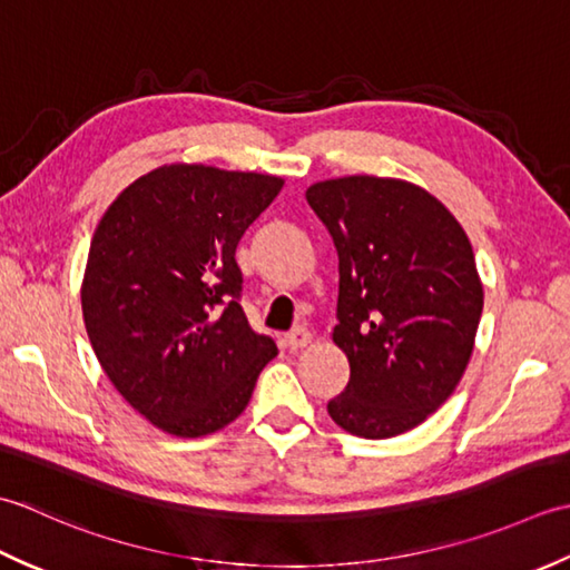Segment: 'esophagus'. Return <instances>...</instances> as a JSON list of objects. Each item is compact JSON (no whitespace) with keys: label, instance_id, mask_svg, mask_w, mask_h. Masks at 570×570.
<instances>
[{"label":"esophagus","instance_id":"esophagus-1","mask_svg":"<svg viewBox=\"0 0 570 570\" xmlns=\"http://www.w3.org/2000/svg\"><path fill=\"white\" fill-rule=\"evenodd\" d=\"M309 340H312V334L307 332V327H302V324H299V327H295L293 332L285 334V346H287V350L297 352V350H302V346H307Z\"/></svg>","mask_w":570,"mask_h":570}]
</instances>
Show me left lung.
Listing matches in <instances>:
<instances>
[{
	"label": "left lung",
	"instance_id": "8db88e82",
	"mask_svg": "<svg viewBox=\"0 0 570 570\" xmlns=\"http://www.w3.org/2000/svg\"><path fill=\"white\" fill-rule=\"evenodd\" d=\"M305 196L340 255L332 336L352 368L327 411L352 435H401L450 399L470 362L482 317L472 246L409 181L358 174Z\"/></svg>",
	"mask_w": 570,
	"mask_h": 570
}]
</instances>
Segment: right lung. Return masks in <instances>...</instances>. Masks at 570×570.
I'll return each mask as SVG.
<instances>
[{
	"label": "right lung",
	"mask_w": 570,
	"mask_h": 570,
	"mask_svg": "<svg viewBox=\"0 0 570 570\" xmlns=\"http://www.w3.org/2000/svg\"><path fill=\"white\" fill-rule=\"evenodd\" d=\"M283 179L169 165L132 181L100 218L83 320L112 386L149 423L208 435L246 409L277 354L240 307L236 246Z\"/></svg>",
	"instance_id": "obj_1"
}]
</instances>
